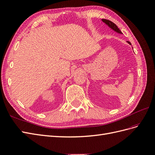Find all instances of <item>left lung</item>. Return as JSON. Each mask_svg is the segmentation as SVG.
Returning <instances> with one entry per match:
<instances>
[{
  "label": "left lung",
  "mask_w": 155,
  "mask_h": 155,
  "mask_svg": "<svg viewBox=\"0 0 155 155\" xmlns=\"http://www.w3.org/2000/svg\"><path fill=\"white\" fill-rule=\"evenodd\" d=\"M101 20L104 21L105 23V24L107 25L110 27V28H111L114 31H115L116 32H117L118 33H122L120 30L118 28V27L117 26V25L114 24V23L113 22H112L111 21H109V20H108V19H102ZM127 42H128V43L130 44V45H131V43L129 41H127Z\"/></svg>",
  "instance_id": "left-lung-1"
}]
</instances>
